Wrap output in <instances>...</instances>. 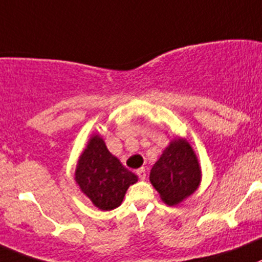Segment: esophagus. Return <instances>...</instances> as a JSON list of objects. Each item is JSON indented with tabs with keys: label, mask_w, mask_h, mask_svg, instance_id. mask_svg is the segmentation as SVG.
I'll return each mask as SVG.
<instances>
[{
	"label": "esophagus",
	"mask_w": 262,
	"mask_h": 262,
	"mask_svg": "<svg viewBox=\"0 0 262 262\" xmlns=\"http://www.w3.org/2000/svg\"><path fill=\"white\" fill-rule=\"evenodd\" d=\"M137 176H138L141 180H145V178H146V169H145V168H139V169H137Z\"/></svg>",
	"instance_id": "esophagus-1"
}]
</instances>
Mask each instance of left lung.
Here are the masks:
<instances>
[{"mask_svg": "<svg viewBox=\"0 0 262 262\" xmlns=\"http://www.w3.org/2000/svg\"><path fill=\"white\" fill-rule=\"evenodd\" d=\"M202 169L186 139H173L150 172V181L168 205L183 202L199 187Z\"/></svg>", "mask_w": 262, "mask_h": 262, "instance_id": "obj_1", "label": "left lung"}]
</instances>
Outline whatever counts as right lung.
Here are the masks:
<instances>
[{"label":"right lung","mask_w":262,"mask_h":262,"mask_svg":"<svg viewBox=\"0 0 262 262\" xmlns=\"http://www.w3.org/2000/svg\"><path fill=\"white\" fill-rule=\"evenodd\" d=\"M75 180L97 208L111 211L121 204L126 190L138 177L110 152L101 136L94 134L80 156Z\"/></svg>","instance_id":"add662e5"}]
</instances>
